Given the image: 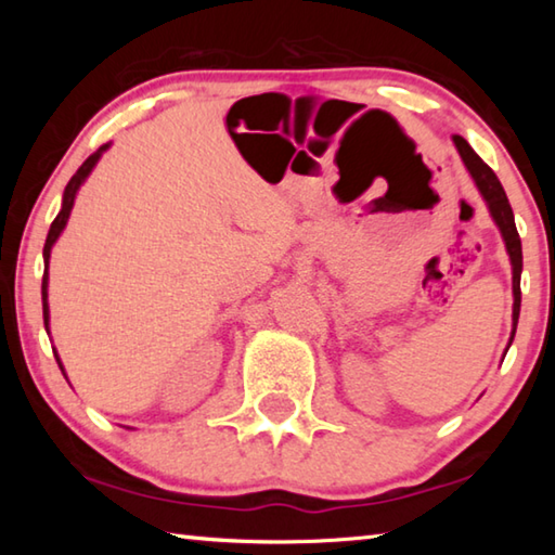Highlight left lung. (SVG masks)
Wrapping results in <instances>:
<instances>
[{"label": "left lung", "mask_w": 555, "mask_h": 555, "mask_svg": "<svg viewBox=\"0 0 555 555\" xmlns=\"http://www.w3.org/2000/svg\"><path fill=\"white\" fill-rule=\"evenodd\" d=\"M453 142H455L457 154H460V158H463V164L469 171V176H473L477 191L482 193L487 208H490L492 220L496 222V228H500V232H502L506 251H509L512 291H514V311H512V321H514L512 340H514L516 323H519V308H521V240H519V232H516V224H514L512 205H509V201H506V193L500 183V178H496L492 168L473 152V146H469L460 134L453 137ZM512 340H509V345H512Z\"/></svg>", "instance_id": "obj_1"}]
</instances>
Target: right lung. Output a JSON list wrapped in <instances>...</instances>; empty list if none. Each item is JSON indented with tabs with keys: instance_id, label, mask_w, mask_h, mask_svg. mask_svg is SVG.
<instances>
[{
	"instance_id": "obj_1",
	"label": "right lung",
	"mask_w": 555,
	"mask_h": 555,
	"mask_svg": "<svg viewBox=\"0 0 555 555\" xmlns=\"http://www.w3.org/2000/svg\"><path fill=\"white\" fill-rule=\"evenodd\" d=\"M107 146H109V144L100 146L95 154L88 156V158H86V164H82V166L78 168V171H75V176L70 178L68 185H65L61 212L55 215V220L51 222L49 237H46V244H43V264H46V269H43V284H41V298H43V325H46V331H49V259H51V247L55 244V240L61 237V232H63V228H65V222H68V218H70V210H73L75 195H78V188H80L82 183H86V178L90 176L92 168H95V164L100 162L102 152H107ZM53 354H55V352H53ZM55 362H59V367H61V372H63V364H61V357H59V354H55ZM63 374H65V372H63Z\"/></svg>"
}]
</instances>
